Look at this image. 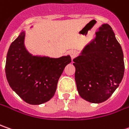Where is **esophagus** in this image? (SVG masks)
Here are the masks:
<instances>
[{"instance_id": "34e87169", "label": "esophagus", "mask_w": 129, "mask_h": 129, "mask_svg": "<svg viewBox=\"0 0 129 129\" xmlns=\"http://www.w3.org/2000/svg\"><path fill=\"white\" fill-rule=\"evenodd\" d=\"M69 54L71 58V60H73L74 58H76L77 56V52L75 51H70L69 52Z\"/></svg>"}]
</instances>
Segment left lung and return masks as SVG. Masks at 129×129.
<instances>
[{
	"mask_svg": "<svg viewBox=\"0 0 129 129\" xmlns=\"http://www.w3.org/2000/svg\"><path fill=\"white\" fill-rule=\"evenodd\" d=\"M75 81L80 96L91 103L106 101L124 74L122 48L109 24H103L95 38L73 60Z\"/></svg>",
	"mask_w": 129,
	"mask_h": 129,
	"instance_id": "left-lung-1",
	"label": "left lung"
}]
</instances>
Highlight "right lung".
Returning a JSON list of instances; mask_svg holds the SVG:
<instances>
[{
    "instance_id": "right-lung-1",
    "label": "right lung",
    "mask_w": 129,
    "mask_h": 129,
    "mask_svg": "<svg viewBox=\"0 0 129 129\" xmlns=\"http://www.w3.org/2000/svg\"><path fill=\"white\" fill-rule=\"evenodd\" d=\"M22 32L8 49L6 74L10 86L29 104L46 103L54 95L58 79L71 62L70 56L53 58L33 56L24 46Z\"/></svg>"
}]
</instances>
